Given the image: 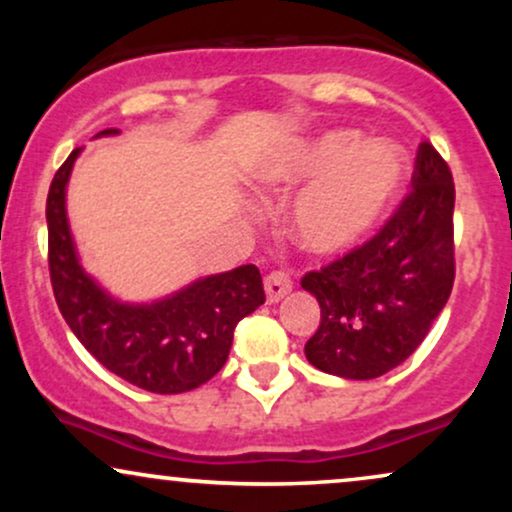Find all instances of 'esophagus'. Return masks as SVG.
I'll list each match as a JSON object with an SVG mask.
<instances>
[{
	"mask_svg": "<svg viewBox=\"0 0 512 512\" xmlns=\"http://www.w3.org/2000/svg\"><path fill=\"white\" fill-rule=\"evenodd\" d=\"M291 279L284 272H272L264 279V296H267V303H279L286 293L291 291Z\"/></svg>",
	"mask_w": 512,
	"mask_h": 512,
	"instance_id": "esophagus-1",
	"label": "esophagus"
}]
</instances>
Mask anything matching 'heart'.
Wrapping results in <instances>:
<instances>
[{
	"label": "heart",
	"instance_id": "b5f03b06",
	"mask_svg": "<svg viewBox=\"0 0 512 512\" xmlns=\"http://www.w3.org/2000/svg\"><path fill=\"white\" fill-rule=\"evenodd\" d=\"M407 156L387 139L327 129L272 151L250 170L264 192L308 187L291 209V233L310 255H339L383 226L407 182Z\"/></svg>",
	"mask_w": 512,
	"mask_h": 512
}]
</instances>
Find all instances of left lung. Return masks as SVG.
I'll use <instances>...</instances> for the list:
<instances>
[{
    "mask_svg": "<svg viewBox=\"0 0 512 512\" xmlns=\"http://www.w3.org/2000/svg\"><path fill=\"white\" fill-rule=\"evenodd\" d=\"M411 187L378 236L303 276V289L320 303V327L305 344V358L322 373L380 378L419 349L448 303L455 185L428 142L419 146Z\"/></svg>",
    "mask_w": 512,
    "mask_h": 512,
    "instance_id": "8db88e82",
    "label": "left lung"
}]
</instances>
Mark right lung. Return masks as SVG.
I'll return each mask as SVG.
<instances>
[{"label": "right lung", "mask_w": 512, "mask_h": 512, "mask_svg": "<svg viewBox=\"0 0 512 512\" xmlns=\"http://www.w3.org/2000/svg\"><path fill=\"white\" fill-rule=\"evenodd\" d=\"M103 129L93 139L117 137ZM81 149H74L48 192L50 279L69 330L98 363L156 395H180L204 385L226 363L233 332L264 303L255 264L199 276L154 301H122L79 260L67 219V185Z\"/></svg>", "instance_id": "1"}]
</instances>
